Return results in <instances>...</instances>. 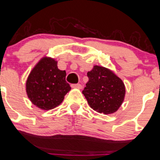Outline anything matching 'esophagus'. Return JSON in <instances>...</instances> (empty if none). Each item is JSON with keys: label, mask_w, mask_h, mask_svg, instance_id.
<instances>
[{"label": "esophagus", "mask_w": 160, "mask_h": 160, "mask_svg": "<svg viewBox=\"0 0 160 160\" xmlns=\"http://www.w3.org/2000/svg\"><path fill=\"white\" fill-rule=\"evenodd\" d=\"M71 87L72 88H77V89H81L82 88V85L80 84V83H77V84H72Z\"/></svg>", "instance_id": "esophagus-1"}]
</instances>
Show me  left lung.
<instances>
[{
    "label": "left lung",
    "mask_w": 160,
    "mask_h": 160,
    "mask_svg": "<svg viewBox=\"0 0 160 160\" xmlns=\"http://www.w3.org/2000/svg\"><path fill=\"white\" fill-rule=\"evenodd\" d=\"M88 77L89 80L82 93L91 108L103 114L115 113L125 99L123 81L110 68L99 65H94Z\"/></svg>",
    "instance_id": "8db88e82"
}]
</instances>
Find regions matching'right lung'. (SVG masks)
Here are the masks:
<instances>
[{
	"instance_id": "add662e5",
	"label": "right lung",
	"mask_w": 160,
	"mask_h": 160,
	"mask_svg": "<svg viewBox=\"0 0 160 160\" xmlns=\"http://www.w3.org/2000/svg\"><path fill=\"white\" fill-rule=\"evenodd\" d=\"M66 72L58 68V61L45 56L31 69L26 80V92L33 105L43 110L55 108L71 90Z\"/></svg>"
}]
</instances>
